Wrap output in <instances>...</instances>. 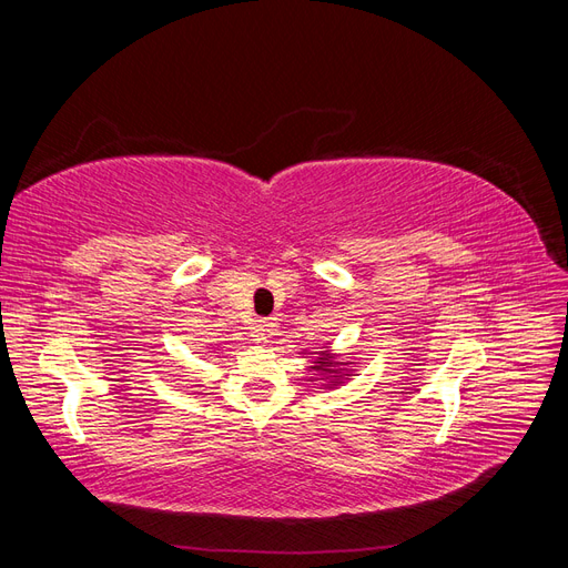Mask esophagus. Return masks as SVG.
Returning a JSON list of instances; mask_svg holds the SVG:
<instances>
[{
  "mask_svg": "<svg viewBox=\"0 0 568 568\" xmlns=\"http://www.w3.org/2000/svg\"><path fill=\"white\" fill-rule=\"evenodd\" d=\"M274 332H277V322H274L272 317H263L253 324L255 341H267L270 336H274Z\"/></svg>",
  "mask_w": 568,
  "mask_h": 568,
  "instance_id": "esophagus-1",
  "label": "esophagus"
}]
</instances>
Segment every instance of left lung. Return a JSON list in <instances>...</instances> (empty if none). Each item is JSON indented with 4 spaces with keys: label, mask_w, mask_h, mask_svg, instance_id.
<instances>
[{
    "label": "left lung",
    "mask_w": 568,
    "mask_h": 568,
    "mask_svg": "<svg viewBox=\"0 0 568 568\" xmlns=\"http://www.w3.org/2000/svg\"><path fill=\"white\" fill-rule=\"evenodd\" d=\"M338 365H341V363H334L332 355L324 351V353H320V357L315 359V365H313L311 369H315L320 376H326V379H329V374H332L329 386H338L341 382L336 379V376H348V374H343V372L338 369Z\"/></svg>",
    "instance_id": "8db88e82"
}]
</instances>
